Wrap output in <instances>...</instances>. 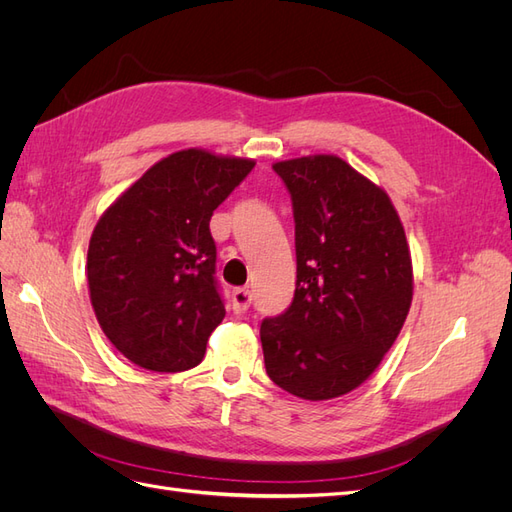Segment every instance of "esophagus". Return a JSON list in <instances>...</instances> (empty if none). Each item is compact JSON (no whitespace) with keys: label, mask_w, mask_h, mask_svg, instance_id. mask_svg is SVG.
Masks as SVG:
<instances>
[{"label":"esophagus","mask_w":512,"mask_h":512,"mask_svg":"<svg viewBox=\"0 0 512 512\" xmlns=\"http://www.w3.org/2000/svg\"><path fill=\"white\" fill-rule=\"evenodd\" d=\"M252 305V292L247 288H237L232 292V312L243 314L247 307Z\"/></svg>","instance_id":"esophagus-1"}]
</instances>
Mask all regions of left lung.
Masks as SVG:
<instances>
[{"instance_id": "8db88e82", "label": "left lung", "mask_w": 512, "mask_h": 512, "mask_svg": "<svg viewBox=\"0 0 512 512\" xmlns=\"http://www.w3.org/2000/svg\"><path fill=\"white\" fill-rule=\"evenodd\" d=\"M292 198L297 288L265 318L269 378L309 401L342 397L374 374L412 303V258L389 194L337 156L275 162Z\"/></svg>"}]
</instances>
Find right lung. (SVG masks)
<instances>
[{"label": "right lung", "mask_w": 512, "mask_h": 512, "mask_svg": "<svg viewBox=\"0 0 512 512\" xmlns=\"http://www.w3.org/2000/svg\"><path fill=\"white\" fill-rule=\"evenodd\" d=\"M254 164L175 151L102 213L87 250L89 299L104 335L134 365L175 374L203 361L226 316L209 222Z\"/></svg>", "instance_id": "add662e5"}]
</instances>
